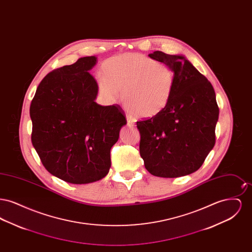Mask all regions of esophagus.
<instances>
[{
	"label": "esophagus",
	"instance_id": "1",
	"mask_svg": "<svg viewBox=\"0 0 252 252\" xmlns=\"http://www.w3.org/2000/svg\"><path fill=\"white\" fill-rule=\"evenodd\" d=\"M126 121H127V125H128L129 126H134L135 121H134V119L132 118L131 116L126 115Z\"/></svg>",
	"mask_w": 252,
	"mask_h": 252
}]
</instances>
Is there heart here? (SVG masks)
<instances>
[{
    "mask_svg": "<svg viewBox=\"0 0 252 252\" xmlns=\"http://www.w3.org/2000/svg\"><path fill=\"white\" fill-rule=\"evenodd\" d=\"M98 80L100 93L113 101L121 96L129 110L143 118L154 117L167 107L176 86L174 71L141 54H124L107 60Z\"/></svg>",
    "mask_w": 252,
    "mask_h": 252,
    "instance_id": "heart-1",
    "label": "heart"
}]
</instances>
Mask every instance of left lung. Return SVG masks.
I'll return each mask as SVG.
<instances>
[{
	"instance_id": "8db88e82",
	"label": "left lung",
	"mask_w": 252,
	"mask_h": 252,
	"mask_svg": "<svg viewBox=\"0 0 252 252\" xmlns=\"http://www.w3.org/2000/svg\"><path fill=\"white\" fill-rule=\"evenodd\" d=\"M149 58L176 75L173 96L163 111L137 122L140 154L146 170L160 178H179L198 170L216 144L219 108L211 82L180 55L155 51Z\"/></svg>"
}]
</instances>
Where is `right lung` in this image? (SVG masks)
<instances>
[{
    "label": "right lung",
    "instance_id": "1",
    "mask_svg": "<svg viewBox=\"0 0 252 252\" xmlns=\"http://www.w3.org/2000/svg\"><path fill=\"white\" fill-rule=\"evenodd\" d=\"M96 60L85 57L49 72L30 106L31 140L43 166L72 184L107 176L110 149L126 124L119 106L94 102L98 85L89 71Z\"/></svg>",
    "mask_w": 252,
    "mask_h": 252
}]
</instances>
